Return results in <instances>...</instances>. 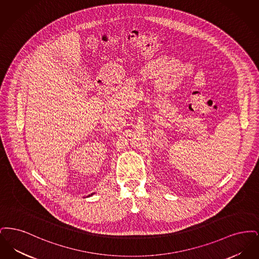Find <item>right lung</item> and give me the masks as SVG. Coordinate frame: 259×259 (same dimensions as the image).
Instances as JSON below:
<instances>
[{
    "instance_id": "1",
    "label": "right lung",
    "mask_w": 259,
    "mask_h": 259,
    "mask_svg": "<svg viewBox=\"0 0 259 259\" xmlns=\"http://www.w3.org/2000/svg\"><path fill=\"white\" fill-rule=\"evenodd\" d=\"M93 194H95V193H91V195H88V197H89V196H92Z\"/></svg>"
}]
</instances>
